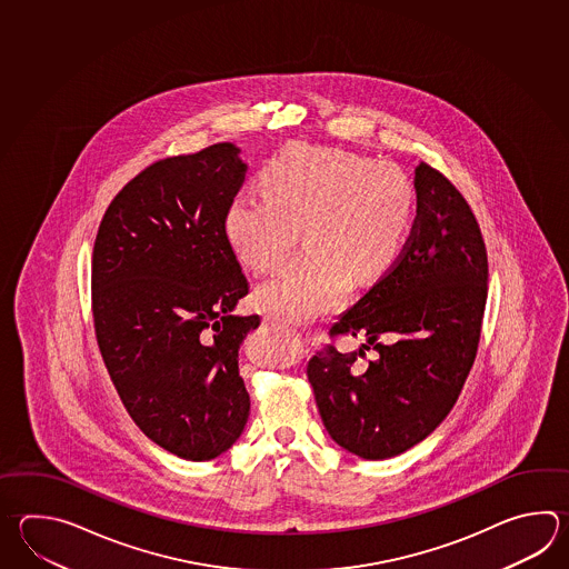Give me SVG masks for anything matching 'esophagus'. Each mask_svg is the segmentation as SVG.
<instances>
[{"label": "esophagus", "instance_id": "1", "mask_svg": "<svg viewBox=\"0 0 569 569\" xmlns=\"http://www.w3.org/2000/svg\"><path fill=\"white\" fill-rule=\"evenodd\" d=\"M263 322H266L267 326H273V328H278V330L279 328H283L276 316H263Z\"/></svg>", "mask_w": 569, "mask_h": 569}]
</instances>
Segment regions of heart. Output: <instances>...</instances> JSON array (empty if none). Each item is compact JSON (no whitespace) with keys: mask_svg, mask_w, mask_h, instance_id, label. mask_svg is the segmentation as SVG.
<instances>
[{"mask_svg":"<svg viewBox=\"0 0 569 569\" xmlns=\"http://www.w3.org/2000/svg\"><path fill=\"white\" fill-rule=\"evenodd\" d=\"M413 212V186L391 163L359 153L296 146L263 172V192H241L224 214L232 251L256 273L281 263L302 232L306 253L256 290L261 310L308 320L345 300L350 276L393 263Z\"/></svg>","mask_w":569,"mask_h":569,"instance_id":"1","label":"heart"}]
</instances>
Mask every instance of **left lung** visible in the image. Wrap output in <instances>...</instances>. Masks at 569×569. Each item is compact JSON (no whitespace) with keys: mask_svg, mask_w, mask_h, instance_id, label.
<instances>
[{"mask_svg":"<svg viewBox=\"0 0 569 569\" xmlns=\"http://www.w3.org/2000/svg\"><path fill=\"white\" fill-rule=\"evenodd\" d=\"M418 217L395 266L332 330L362 337L308 362L326 431L365 460H385L426 440L450 413L472 369L487 306L482 232L448 178L419 163ZM372 346L376 359L359 362Z\"/></svg>","mask_w":569,"mask_h":569,"instance_id":"obj_1","label":"left lung"}]
</instances>
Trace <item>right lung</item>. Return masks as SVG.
I'll use <instances>...</instances> for the list:
<instances>
[{
    "instance_id": "1",
    "label": "right lung",
    "mask_w": 569,
    "mask_h": 569,
    "mask_svg": "<svg viewBox=\"0 0 569 569\" xmlns=\"http://www.w3.org/2000/svg\"><path fill=\"white\" fill-rule=\"evenodd\" d=\"M234 143L168 158L113 198L94 239V335L136 426L202 462L249 418L239 350L259 316H234L249 281L224 232L247 163Z\"/></svg>"
}]
</instances>
